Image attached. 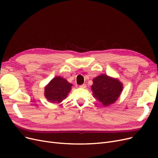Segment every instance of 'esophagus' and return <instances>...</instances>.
<instances>
[{
	"instance_id": "obj_1",
	"label": "esophagus",
	"mask_w": 158,
	"mask_h": 158,
	"mask_svg": "<svg viewBox=\"0 0 158 158\" xmlns=\"http://www.w3.org/2000/svg\"><path fill=\"white\" fill-rule=\"evenodd\" d=\"M80 87L81 88H86V85L84 84H82V85H80Z\"/></svg>"
}]
</instances>
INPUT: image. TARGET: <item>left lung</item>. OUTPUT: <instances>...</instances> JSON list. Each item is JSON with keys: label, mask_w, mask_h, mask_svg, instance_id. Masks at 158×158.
<instances>
[{"label": "left lung", "mask_w": 158, "mask_h": 158, "mask_svg": "<svg viewBox=\"0 0 158 158\" xmlns=\"http://www.w3.org/2000/svg\"><path fill=\"white\" fill-rule=\"evenodd\" d=\"M93 82L92 90L94 96L104 106L115 102L123 90V84L120 81L106 74L95 77Z\"/></svg>", "instance_id": "1"}]
</instances>
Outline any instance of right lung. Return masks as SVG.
<instances>
[{"instance_id":"right-lung-1","label":"right lung","mask_w":158,"mask_h":158,"mask_svg":"<svg viewBox=\"0 0 158 158\" xmlns=\"http://www.w3.org/2000/svg\"><path fill=\"white\" fill-rule=\"evenodd\" d=\"M73 84L66 79L56 76L45 88V96L49 102L59 103L65 99L70 92Z\"/></svg>"}]
</instances>
